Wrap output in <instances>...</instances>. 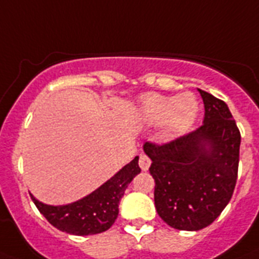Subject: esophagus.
I'll list each match as a JSON object with an SVG mask.
<instances>
[{
  "instance_id": "34e87169",
  "label": "esophagus",
  "mask_w": 259,
  "mask_h": 259,
  "mask_svg": "<svg viewBox=\"0 0 259 259\" xmlns=\"http://www.w3.org/2000/svg\"><path fill=\"white\" fill-rule=\"evenodd\" d=\"M138 164H140V167L142 168L143 171H147V170H149L150 164H151V159H150L149 155H146L145 153H141L140 160H138Z\"/></svg>"
}]
</instances>
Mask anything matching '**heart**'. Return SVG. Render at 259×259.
Returning <instances> with one entry per match:
<instances>
[{"mask_svg": "<svg viewBox=\"0 0 259 259\" xmlns=\"http://www.w3.org/2000/svg\"><path fill=\"white\" fill-rule=\"evenodd\" d=\"M199 113V103L192 93L166 96L151 93L142 104L143 118L149 123H162L163 134L168 138L182 136L190 129Z\"/></svg>", "mask_w": 259, "mask_h": 259, "instance_id": "1", "label": "heart"}]
</instances>
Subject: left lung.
Masks as SVG:
<instances>
[{
    "mask_svg": "<svg viewBox=\"0 0 259 259\" xmlns=\"http://www.w3.org/2000/svg\"><path fill=\"white\" fill-rule=\"evenodd\" d=\"M203 125L170 142H146L158 214L171 228L200 230L220 216L238 174L241 134L223 100L199 89Z\"/></svg>",
    "mask_w": 259,
    "mask_h": 259,
    "instance_id": "left-lung-1",
    "label": "left lung"
}]
</instances>
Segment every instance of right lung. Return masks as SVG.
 <instances>
[{"label": "right lung", "instance_id": "right-lung-1", "mask_svg": "<svg viewBox=\"0 0 259 259\" xmlns=\"http://www.w3.org/2000/svg\"><path fill=\"white\" fill-rule=\"evenodd\" d=\"M141 172L138 156L106 183L84 199L67 205H46L30 195L39 209L56 229L75 236L103 233L112 227L118 216V204L127 184Z\"/></svg>", "mask_w": 259, "mask_h": 259}]
</instances>
